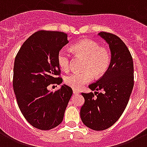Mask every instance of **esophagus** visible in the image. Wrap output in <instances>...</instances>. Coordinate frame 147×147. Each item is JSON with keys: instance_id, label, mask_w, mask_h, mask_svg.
I'll use <instances>...</instances> for the list:
<instances>
[{"instance_id": "1", "label": "esophagus", "mask_w": 147, "mask_h": 147, "mask_svg": "<svg viewBox=\"0 0 147 147\" xmlns=\"http://www.w3.org/2000/svg\"><path fill=\"white\" fill-rule=\"evenodd\" d=\"M73 93L74 94V95H77V94H79L80 92L78 90H73Z\"/></svg>"}]
</instances>
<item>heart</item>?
<instances>
[{
	"instance_id": "1",
	"label": "heart",
	"mask_w": 147,
	"mask_h": 147,
	"mask_svg": "<svg viewBox=\"0 0 147 147\" xmlns=\"http://www.w3.org/2000/svg\"><path fill=\"white\" fill-rule=\"evenodd\" d=\"M77 56L84 58L81 72H74L64 77V83L74 90H80L96 77L105 74L111 63V55L105 47H100L96 41L85 39L72 46ZM58 66L64 71L70 69V56L65 49H61L57 55Z\"/></svg>"
}]
</instances>
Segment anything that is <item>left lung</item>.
Wrapping results in <instances>:
<instances>
[{
    "instance_id": "obj_1",
    "label": "left lung",
    "mask_w": 147,
    "mask_h": 147,
    "mask_svg": "<svg viewBox=\"0 0 147 147\" xmlns=\"http://www.w3.org/2000/svg\"><path fill=\"white\" fill-rule=\"evenodd\" d=\"M98 35L109 45L111 63L105 74L89 86L96 92H82L85 102L80 109L83 123L94 131L109 128L120 118L134 87L133 58L126 45L114 34Z\"/></svg>"
}]
</instances>
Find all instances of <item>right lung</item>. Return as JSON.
<instances>
[{
  "mask_svg": "<svg viewBox=\"0 0 147 147\" xmlns=\"http://www.w3.org/2000/svg\"><path fill=\"white\" fill-rule=\"evenodd\" d=\"M69 42L62 32L41 30L26 39L15 57L13 86L16 102L26 121L36 128L47 131L59 125L72 96V89L61 86L50 92V84L59 85L62 78L57 61L58 51Z\"/></svg>",
  "mask_w": 147,
  "mask_h": 147,
  "instance_id": "right-lung-1",
  "label": "right lung"
}]
</instances>
